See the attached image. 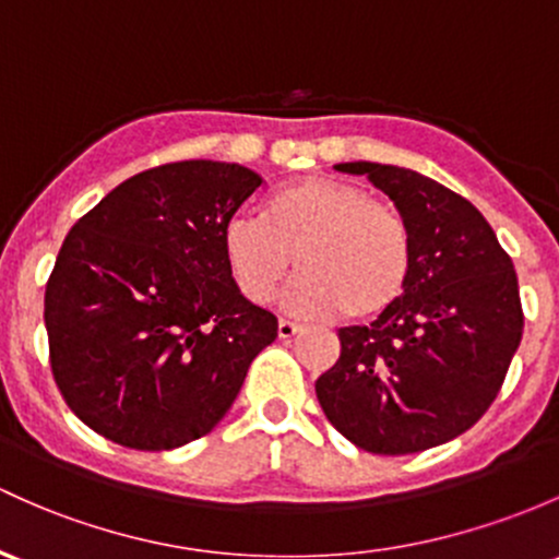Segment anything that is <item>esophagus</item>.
I'll use <instances>...</instances> for the list:
<instances>
[{"instance_id": "1", "label": "esophagus", "mask_w": 559, "mask_h": 559, "mask_svg": "<svg viewBox=\"0 0 559 559\" xmlns=\"http://www.w3.org/2000/svg\"><path fill=\"white\" fill-rule=\"evenodd\" d=\"M277 333H280V338H282V341H290L293 335L301 333V325H298V322H290V320H280Z\"/></svg>"}]
</instances>
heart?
<instances>
[{"label": "heart", "mask_w": 559, "mask_h": 559, "mask_svg": "<svg viewBox=\"0 0 559 559\" xmlns=\"http://www.w3.org/2000/svg\"><path fill=\"white\" fill-rule=\"evenodd\" d=\"M224 261L248 301L269 304L290 269L285 293L296 317L376 320L405 293L413 242L405 218L359 186L309 176L263 200L261 221L237 215L224 229Z\"/></svg>", "instance_id": "heart-1"}]
</instances>
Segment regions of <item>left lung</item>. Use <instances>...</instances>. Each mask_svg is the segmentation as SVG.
Wrapping results in <instances>:
<instances>
[{
  "label": "left lung",
  "mask_w": 559,
  "mask_h": 559,
  "mask_svg": "<svg viewBox=\"0 0 559 559\" xmlns=\"http://www.w3.org/2000/svg\"><path fill=\"white\" fill-rule=\"evenodd\" d=\"M405 218V293L370 325L341 328V357L317 378L328 421L357 448L405 455L464 435L493 405L522 338L512 258L469 200L416 170L344 162Z\"/></svg>",
  "instance_id": "1"
}]
</instances>
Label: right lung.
<instances>
[{
  "instance_id": "right-lung-1",
  "label": "right lung",
  "mask_w": 559,
  "mask_h": 559,
  "mask_svg": "<svg viewBox=\"0 0 559 559\" xmlns=\"http://www.w3.org/2000/svg\"><path fill=\"white\" fill-rule=\"evenodd\" d=\"M261 183L229 162H170L119 183L66 234L45 287L50 368L106 440H200L277 338V317L237 290L221 242Z\"/></svg>"
}]
</instances>
